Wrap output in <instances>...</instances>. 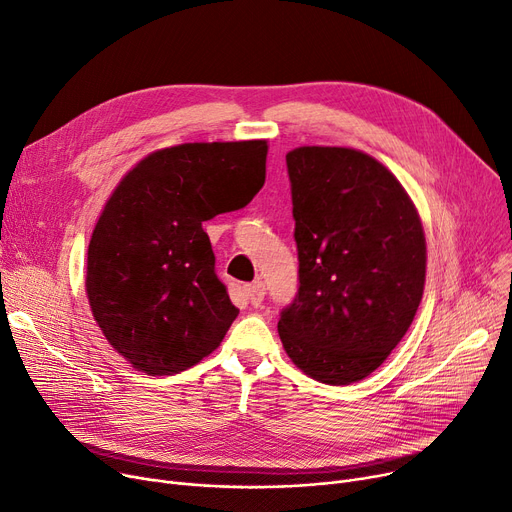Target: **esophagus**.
Listing matches in <instances>:
<instances>
[{"instance_id":"obj_1","label":"esophagus","mask_w":512,"mask_h":512,"mask_svg":"<svg viewBox=\"0 0 512 512\" xmlns=\"http://www.w3.org/2000/svg\"><path fill=\"white\" fill-rule=\"evenodd\" d=\"M247 297L251 301L253 307H261L263 299H265V284L261 280H255L253 284H247Z\"/></svg>"}]
</instances>
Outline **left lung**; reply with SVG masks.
<instances>
[{
    "instance_id": "left-lung-1",
    "label": "left lung",
    "mask_w": 512,
    "mask_h": 512,
    "mask_svg": "<svg viewBox=\"0 0 512 512\" xmlns=\"http://www.w3.org/2000/svg\"><path fill=\"white\" fill-rule=\"evenodd\" d=\"M299 290L278 332L309 378L346 386L378 369L411 328L425 284L413 201L371 155L299 147L286 155Z\"/></svg>"
}]
</instances>
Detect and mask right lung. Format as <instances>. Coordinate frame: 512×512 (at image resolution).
Instances as JSON below:
<instances>
[{"instance_id": "1", "label": "right lung", "mask_w": 512, "mask_h": 512, "mask_svg": "<svg viewBox=\"0 0 512 512\" xmlns=\"http://www.w3.org/2000/svg\"><path fill=\"white\" fill-rule=\"evenodd\" d=\"M265 141L184 143L141 159L107 199L87 253V297L130 365L174 375L224 340L238 315L203 222L251 203Z\"/></svg>"}]
</instances>
